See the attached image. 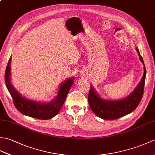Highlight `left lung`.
Masks as SVG:
<instances>
[{
    "mask_svg": "<svg viewBox=\"0 0 155 155\" xmlns=\"http://www.w3.org/2000/svg\"><path fill=\"white\" fill-rule=\"evenodd\" d=\"M136 51L139 56L140 61L144 65L143 59L137 47ZM145 77L146 68L145 67H144L143 76L135 89L126 98L118 101L103 99L95 91L93 86L91 85L88 99L92 110L97 117L104 120L117 119L132 113L136 109L143 97Z\"/></svg>",
    "mask_w": 155,
    "mask_h": 155,
    "instance_id": "1",
    "label": "left lung"
}]
</instances>
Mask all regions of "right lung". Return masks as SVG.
Segmentation results:
<instances>
[{
  "label": "right lung",
  "instance_id": "1",
  "mask_svg": "<svg viewBox=\"0 0 155 155\" xmlns=\"http://www.w3.org/2000/svg\"><path fill=\"white\" fill-rule=\"evenodd\" d=\"M11 61L10 58L5 71V83L8 92L13 99L15 107L20 113L41 120H48L56 116L60 111L67 98L71 87L74 83V77L68 78L60 85L57 96L48 103H41L27 99L15 89L11 82Z\"/></svg>",
  "mask_w": 155,
  "mask_h": 155
}]
</instances>
